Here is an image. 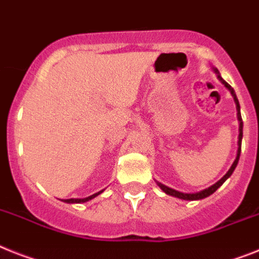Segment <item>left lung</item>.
<instances>
[{"instance_id": "left-lung-1", "label": "left lung", "mask_w": 259, "mask_h": 259, "mask_svg": "<svg viewBox=\"0 0 259 259\" xmlns=\"http://www.w3.org/2000/svg\"><path fill=\"white\" fill-rule=\"evenodd\" d=\"M214 73L217 75V79L220 80L221 82L224 84V87L228 89L230 92V95L233 96V100L234 103H236V109H237V119H238V142H237V145H238V147H237V155H236V159H234V162L232 163V166H230V168L228 170V172L224 175L223 178H221L219 182H216V183L213 184V186L208 187V188H205V190L200 191V192H195V193H184V192H180V191H177L174 190V188H170V187L164 186V184L159 183V182H156V184L159 186L160 190L163 191L164 193H167V195H170V196H174V197H178V199H182V200H201L204 199V197H208L209 195H212L213 192H216L217 188H220L221 186L224 184V182L228 179V178L233 174V171L236 170L237 164H238V159H240V154H241V142H242V127H244V122H242V118H241V110H240V103H238V99H237L236 96V92H234V89L232 88V87L228 84L225 80L221 77L220 72H219V69L217 68H213Z\"/></svg>"}]
</instances>
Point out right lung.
Listing matches in <instances>:
<instances>
[{"mask_svg":"<svg viewBox=\"0 0 259 259\" xmlns=\"http://www.w3.org/2000/svg\"><path fill=\"white\" fill-rule=\"evenodd\" d=\"M101 192H104V190L100 191V192H97V193H93V195H91V196H88V197H84V199H64V200H62V201H64V203H68V204L85 203V201H89V200H92V199H95L96 196H99Z\"/></svg>","mask_w":259,"mask_h":259,"instance_id":"obj_1","label":"right lung"}]
</instances>
